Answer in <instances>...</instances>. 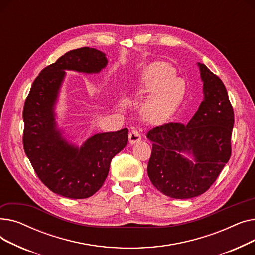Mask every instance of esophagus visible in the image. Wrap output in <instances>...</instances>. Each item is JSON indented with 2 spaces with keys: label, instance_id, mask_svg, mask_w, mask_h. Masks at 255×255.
<instances>
[{
  "label": "esophagus",
  "instance_id": "34e87169",
  "mask_svg": "<svg viewBox=\"0 0 255 255\" xmlns=\"http://www.w3.org/2000/svg\"><path fill=\"white\" fill-rule=\"evenodd\" d=\"M140 140H141V135H140L139 131H137V130H132V131L129 133V142H130L131 144H134V143H136V142H138V141H140Z\"/></svg>",
  "mask_w": 255,
  "mask_h": 255
}]
</instances>
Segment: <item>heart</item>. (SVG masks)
Returning <instances> with one entry per match:
<instances>
[{"instance_id":"1","label":"heart","mask_w":255,"mask_h":255,"mask_svg":"<svg viewBox=\"0 0 255 255\" xmlns=\"http://www.w3.org/2000/svg\"><path fill=\"white\" fill-rule=\"evenodd\" d=\"M139 86L146 92H152L142 103L141 113L154 123L167 120L184 95L183 83L176 78L175 69L166 63L156 62L145 66L139 76Z\"/></svg>"}]
</instances>
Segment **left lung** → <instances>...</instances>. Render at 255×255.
Here are the masks:
<instances>
[{
    "label": "left lung",
    "instance_id": "left-lung-1",
    "mask_svg": "<svg viewBox=\"0 0 255 255\" xmlns=\"http://www.w3.org/2000/svg\"><path fill=\"white\" fill-rule=\"evenodd\" d=\"M197 65L205 97L188 124L165 123L146 134L153 142L148 176L160 192L178 199L205 193L232 155L235 118L226 88L206 65Z\"/></svg>",
    "mask_w": 255,
    "mask_h": 255
}]
</instances>
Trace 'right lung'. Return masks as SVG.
<instances>
[{
    "mask_svg": "<svg viewBox=\"0 0 255 255\" xmlns=\"http://www.w3.org/2000/svg\"><path fill=\"white\" fill-rule=\"evenodd\" d=\"M107 64L95 48L66 52L39 73L23 106V149L38 178L53 193L82 199L96 193L109 175L112 159L128 142V129L98 133L80 148L57 127L55 104L65 70L98 73Z\"/></svg>",
    "mask_w": 255,
    "mask_h": 255,
    "instance_id": "right-lung-1",
    "label": "right lung"
}]
</instances>
